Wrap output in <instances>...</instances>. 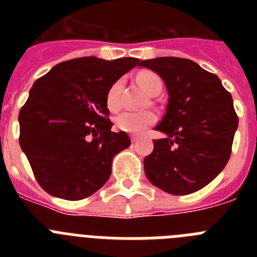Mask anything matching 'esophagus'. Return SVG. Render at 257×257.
<instances>
[{"instance_id": "esophagus-1", "label": "esophagus", "mask_w": 257, "mask_h": 257, "mask_svg": "<svg viewBox=\"0 0 257 257\" xmlns=\"http://www.w3.org/2000/svg\"><path fill=\"white\" fill-rule=\"evenodd\" d=\"M138 140H139V135H131V142L135 143L138 142Z\"/></svg>"}]
</instances>
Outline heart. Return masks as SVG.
<instances>
[{
    "label": "heart",
    "instance_id": "heart-1",
    "mask_svg": "<svg viewBox=\"0 0 257 257\" xmlns=\"http://www.w3.org/2000/svg\"><path fill=\"white\" fill-rule=\"evenodd\" d=\"M136 81L144 88L149 95L160 94L162 90V79L158 74H156L152 70H142L136 76ZM121 90H122V81L117 79L110 85L108 88L105 96L106 108L110 112H117L121 108ZM156 114L151 110H143V112H127L121 113L115 117V126L121 131L128 134H139L147 127L152 126L156 122Z\"/></svg>",
    "mask_w": 257,
    "mask_h": 257
}]
</instances>
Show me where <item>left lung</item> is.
I'll use <instances>...</instances> for the list:
<instances>
[{"instance_id":"obj_1","label":"left lung","mask_w":257,"mask_h":257,"mask_svg":"<svg viewBox=\"0 0 257 257\" xmlns=\"http://www.w3.org/2000/svg\"><path fill=\"white\" fill-rule=\"evenodd\" d=\"M140 67L165 81L169 103L154 149L144 158L148 180L163 192L185 196L202 189L222 171L238 127L230 92L216 74L183 58L143 60Z\"/></svg>"}]
</instances>
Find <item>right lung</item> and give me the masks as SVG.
Here are the masks:
<instances>
[{"instance_id": "1", "label": "right lung", "mask_w": 257, "mask_h": 257, "mask_svg": "<svg viewBox=\"0 0 257 257\" xmlns=\"http://www.w3.org/2000/svg\"><path fill=\"white\" fill-rule=\"evenodd\" d=\"M139 61L72 59L32 86L19 112V143L45 192L79 201L106 183L113 157L131 144L124 131H110L106 92Z\"/></svg>"}]
</instances>
